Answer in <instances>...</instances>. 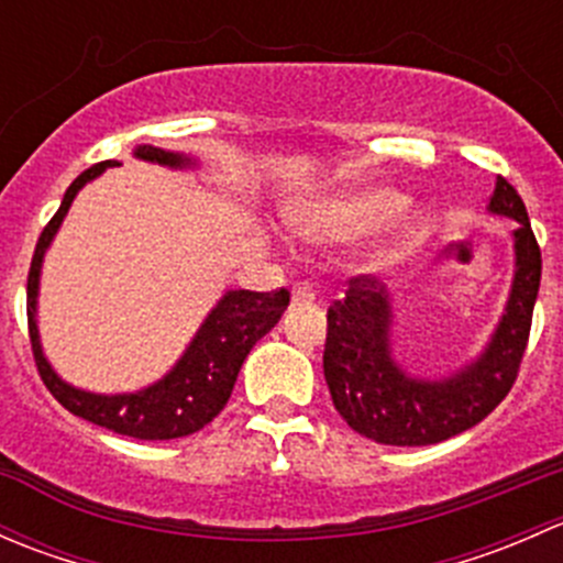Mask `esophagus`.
Here are the masks:
<instances>
[{"mask_svg":"<svg viewBox=\"0 0 563 563\" xmlns=\"http://www.w3.org/2000/svg\"><path fill=\"white\" fill-rule=\"evenodd\" d=\"M316 299V291H313V286H308V283H294V288H291V302L297 305V302H313Z\"/></svg>","mask_w":563,"mask_h":563,"instance_id":"1","label":"esophagus"}]
</instances>
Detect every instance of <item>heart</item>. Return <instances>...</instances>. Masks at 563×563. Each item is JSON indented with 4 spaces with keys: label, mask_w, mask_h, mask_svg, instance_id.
<instances>
[{
    "label": "heart",
    "mask_w": 563,
    "mask_h": 563,
    "mask_svg": "<svg viewBox=\"0 0 563 563\" xmlns=\"http://www.w3.org/2000/svg\"><path fill=\"white\" fill-rule=\"evenodd\" d=\"M408 198L391 187H354L349 192L318 203L299 220V231L316 242H349L382 229L406 209ZM430 223L422 214H406L389 229L387 240L371 255L376 269L402 264L428 242Z\"/></svg>",
    "instance_id": "obj_1"
}]
</instances>
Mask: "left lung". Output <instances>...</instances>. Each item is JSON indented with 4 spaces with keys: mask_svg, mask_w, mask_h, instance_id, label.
<instances>
[{
    "mask_svg": "<svg viewBox=\"0 0 563 563\" xmlns=\"http://www.w3.org/2000/svg\"><path fill=\"white\" fill-rule=\"evenodd\" d=\"M487 212L512 218L515 277L507 308L474 362L444 378H419L391 356V297L373 277L349 280L345 299L327 313L323 378L340 417L365 439L389 446H428L474 428L507 397L523 362L542 253L523 198L504 176Z\"/></svg>",
    "mask_w": 563,
    "mask_h": 563,
    "instance_id": "left-lung-1",
    "label": "left lung"
}]
</instances>
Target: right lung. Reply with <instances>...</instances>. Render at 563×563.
<instances>
[{
    "instance_id": "obj_1",
    "label": "right lung",
    "mask_w": 563,
    "mask_h": 563,
    "mask_svg": "<svg viewBox=\"0 0 563 563\" xmlns=\"http://www.w3.org/2000/svg\"><path fill=\"white\" fill-rule=\"evenodd\" d=\"M139 161L161 163L168 168H190L196 161L179 152H166L161 146H135L133 152ZM119 166L117 161H103L98 166L87 168L70 187H67L62 207L56 209L54 218L40 234L35 255H32L30 280H26V313H30V340L35 365L43 384L51 395L62 402L70 413L87 419V422L100 424V428L113 430L119 435H130L139 441H168L190 435L201 430L203 424L212 422L229 402L231 389H234L236 376H240L242 362L247 360L250 349L280 321L283 310L288 308L291 294L286 288L275 294L258 291H229L223 294L212 313L203 318L201 329L179 362L152 387L139 391H124V395H95L62 382L48 365L40 345L37 332V288H40V266L43 255L54 242L73 198L78 196L87 181L100 176L106 168Z\"/></svg>"
}]
</instances>
